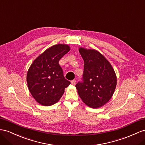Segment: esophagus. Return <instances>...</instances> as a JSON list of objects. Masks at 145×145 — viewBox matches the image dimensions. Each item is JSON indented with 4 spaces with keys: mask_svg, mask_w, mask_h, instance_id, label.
<instances>
[{
    "mask_svg": "<svg viewBox=\"0 0 145 145\" xmlns=\"http://www.w3.org/2000/svg\"><path fill=\"white\" fill-rule=\"evenodd\" d=\"M75 83H76V80H72V81H71V84H72V85H75Z\"/></svg>",
    "mask_w": 145,
    "mask_h": 145,
    "instance_id": "34e87169",
    "label": "esophagus"
}]
</instances>
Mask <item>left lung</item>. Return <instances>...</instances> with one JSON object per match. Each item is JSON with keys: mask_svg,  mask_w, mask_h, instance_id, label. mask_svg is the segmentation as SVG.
<instances>
[{"mask_svg": "<svg viewBox=\"0 0 145 145\" xmlns=\"http://www.w3.org/2000/svg\"><path fill=\"white\" fill-rule=\"evenodd\" d=\"M84 62L83 82L76 84L82 101L91 108L104 105L112 97L116 87L114 70L103 55L95 50L79 48Z\"/></svg>", "mask_w": 145, "mask_h": 145, "instance_id": "8db88e82", "label": "left lung"}]
</instances>
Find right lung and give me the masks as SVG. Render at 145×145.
I'll return each instance as SVG.
<instances>
[{
	"mask_svg": "<svg viewBox=\"0 0 145 145\" xmlns=\"http://www.w3.org/2000/svg\"><path fill=\"white\" fill-rule=\"evenodd\" d=\"M68 44H57L48 48L29 67L27 83L35 101L43 106L57 103L70 82L65 79L59 61L70 51Z\"/></svg>",
	"mask_w": 145,
	"mask_h": 145,
	"instance_id": "obj_1",
	"label": "right lung"
}]
</instances>
